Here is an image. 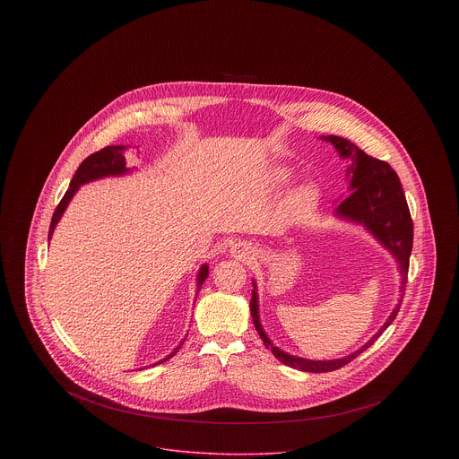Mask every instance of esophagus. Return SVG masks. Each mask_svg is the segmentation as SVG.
<instances>
[{
  "mask_svg": "<svg viewBox=\"0 0 459 459\" xmlns=\"http://www.w3.org/2000/svg\"><path fill=\"white\" fill-rule=\"evenodd\" d=\"M231 251H233V255H235V256H238V258H246V255H247V247H246V244H235Z\"/></svg>",
  "mask_w": 459,
  "mask_h": 459,
  "instance_id": "1",
  "label": "esophagus"
}]
</instances>
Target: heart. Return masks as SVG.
<instances>
[{"mask_svg": "<svg viewBox=\"0 0 459 459\" xmlns=\"http://www.w3.org/2000/svg\"><path fill=\"white\" fill-rule=\"evenodd\" d=\"M281 177H282V178H284V175H281Z\"/></svg>", "mask_w": 459, "mask_h": 459, "instance_id": "heart-1", "label": "heart"}]
</instances>
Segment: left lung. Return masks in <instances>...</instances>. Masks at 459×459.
I'll return each mask as SVG.
<instances>
[{"label":"left lung","instance_id":"1","mask_svg":"<svg viewBox=\"0 0 459 459\" xmlns=\"http://www.w3.org/2000/svg\"><path fill=\"white\" fill-rule=\"evenodd\" d=\"M325 139L335 146V150L339 152L341 157L353 159V164H351V168H348V173H346V177L350 178L351 193H350V196L344 197L337 204V210H335L337 215L362 222L393 253L395 260L399 263L401 273L404 275L403 284H401V291H404V286H406L404 279L408 273L410 255H411V246H413V222H411V215L408 210V203H406V197L403 193L399 177L395 175V171L391 168L389 162L364 153L348 139L339 137V135H327ZM399 307H401V302L394 307L393 315L389 316L385 325L380 328L375 333V337L371 341H368L359 351H355L344 359H337V360H306L300 357L288 355V353L281 351L279 348L272 346L270 339L264 335L262 324H260L256 290L253 291V297H251L253 324L258 330L264 346L270 348L273 357L277 360H281L282 364L300 369V371H307V373L335 371V369L346 366L348 362H351L364 350H368L384 333V330L393 324L399 313Z\"/></svg>","mask_w":459,"mask_h":459}]
</instances>
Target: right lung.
Wrapping results in <instances>:
<instances>
[{
  "label": "right lung",
  "mask_w": 459,
  "mask_h": 459,
  "mask_svg": "<svg viewBox=\"0 0 459 459\" xmlns=\"http://www.w3.org/2000/svg\"><path fill=\"white\" fill-rule=\"evenodd\" d=\"M126 148H127V146H115V144H113V146H106V148H102V150L91 153L90 157H86V159L81 162V166L77 168V171H75V175H74V178H72V182H70V187L66 189L65 196L62 197L60 204L56 206V210H55V213H53L51 226H49V238H51V235H53V231H55V228H56V224H58V221H60V217L64 215L68 201L75 195V191L79 189V186H82V184H86V182H91V180H97V178H102V177L124 175V173L129 171L127 166H126V155H124ZM206 277H208V266L203 264L201 270H199V273H197V291H199V288H201V284L204 282ZM182 344H184V341H182L180 346H178L171 355H168L164 360L171 359V357L182 348Z\"/></svg>",
  "instance_id": "add662e5"
}]
</instances>
